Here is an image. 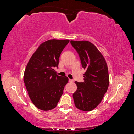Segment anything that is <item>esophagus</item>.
Wrapping results in <instances>:
<instances>
[{
	"label": "esophagus",
	"mask_w": 134,
	"mask_h": 134,
	"mask_svg": "<svg viewBox=\"0 0 134 134\" xmlns=\"http://www.w3.org/2000/svg\"><path fill=\"white\" fill-rule=\"evenodd\" d=\"M74 81V80H72V79H69V82H70V83H72V82H73Z\"/></svg>",
	"instance_id": "esophagus-1"
}]
</instances>
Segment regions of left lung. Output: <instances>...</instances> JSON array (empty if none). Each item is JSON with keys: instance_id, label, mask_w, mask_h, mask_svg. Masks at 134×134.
Here are the masks:
<instances>
[{"instance_id": "1", "label": "left lung", "mask_w": 134, "mask_h": 134, "mask_svg": "<svg viewBox=\"0 0 134 134\" xmlns=\"http://www.w3.org/2000/svg\"><path fill=\"white\" fill-rule=\"evenodd\" d=\"M77 52L81 65L86 71L84 82L75 81L77 90L72 94L79 109L89 112L96 108L107 92L109 77L108 65L102 54L94 44L87 41H70Z\"/></svg>"}]
</instances>
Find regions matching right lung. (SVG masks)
Masks as SVG:
<instances>
[{"label": "right lung", "mask_w": 134, "mask_h": 134, "mask_svg": "<svg viewBox=\"0 0 134 134\" xmlns=\"http://www.w3.org/2000/svg\"><path fill=\"white\" fill-rule=\"evenodd\" d=\"M69 40H49L40 44L25 70L24 81L28 95L36 107L42 110L55 108L69 81L54 69Z\"/></svg>", "instance_id": "obj_1"}]
</instances>
